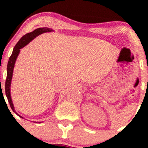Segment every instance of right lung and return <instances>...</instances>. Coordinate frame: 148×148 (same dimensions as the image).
Wrapping results in <instances>:
<instances>
[{
	"label": "right lung",
	"instance_id": "right-lung-1",
	"mask_svg": "<svg viewBox=\"0 0 148 148\" xmlns=\"http://www.w3.org/2000/svg\"><path fill=\"white\" fill-rule=\"evenodd\" d=\"M53 31V30L51 28H36V30H34V31L31 33H28L26 35L23 36L18 41V42L16 44V45L15 46L14 49H13V52H12L11 56H10L9 60H8V65H7V77H6V80H5V95H6L7 99H8V102H9L10 107H11L12 110H13L14 112H16V114L17 115H18L19 117L23 118V117H21V115H19L17 112H16L14 108V106H13V101H12L11 96H10V85H11V80H12V77H13V69H14L15 64H16V61L17 59L19 53H20V49L23 48L24 46H26L27 44H29L33 39L36 38V36H38L40 34H42L43 33L46 32H51ZM40 123H41V122H40Z\"/></svg>",
	"mask_w": 148,
	"mask_h": 148
}]
</instances>
